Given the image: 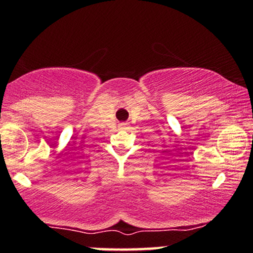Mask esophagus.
I'll return each mask as SVG.
<instances>
[{
	"instance_id": "esophagus-1",
	"label": "esophagus",
	"mask_w": 253,
	"mask_h": 253,
	"mask_svg": "<svg viewBox=\"0 0 253 253\" xmlns=\"http://www.w3.org/2000/svg\"><path fill=\"white\" fill-rule=\"evenodd\" d=\"M127 126H128V123H121V124H120V127H121V128H123V129H126Z\"/></svg>"
}]
</instances>
